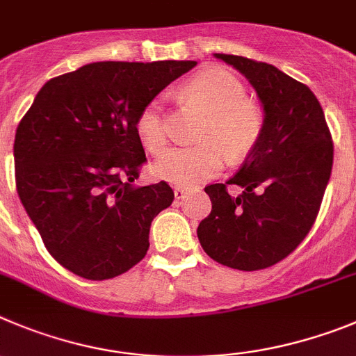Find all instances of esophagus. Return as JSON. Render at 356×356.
Segmentation results:
<instances>
[{
    "mask_svg": "<svg viewBox=\"0 0 356 356\" xmlns=\"http://www.w3.org/2000/svg\"><path fill=\"white\" fill-rule=\"evenodd\" d=\"M185 194H187V188H184V187H175V197H176V200H178V201L184 200Z\"/></svg>",
    "mask_w": 356,
    "mask_h": 356,
    "instance_id": "obj_1",
    "label": "esophagus"
}]
</instances>
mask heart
<instances>
[{"mask_svg": "<svg viewBox=\"0 0 356 356\" xmlns=\"http://www.w3.org/2000/svg\"><path fill=\"white\" fill-rule=\"evenodd\" d=\"M181 95L207 114L200 130L203 143L168 149L152 165V172L169 184L192 187L222 171L226 155L231 161L249 155L263 134L265 116L256 102L245 99L242 81L222 68H208L192 77L181 88ZM136 134L149 153L156 155L164 149L168 125L161 100L153 99L143 107Z\"/></svg>", "mask_w": 356, "mask_h": 356, "instance_id": "1", "label": "heart"}]
</instances>
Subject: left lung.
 I'll return each instance as SVG.
<instances>
[{"label": "left lung", "mask_w": 356, "mask_h": 356, "mask_svg": "<svg viewBox=\"0 0 356 356\" xmlns=\"http://www.w3.org/2000/svg\"><path fill=\"white\" fill-rule=\"evenodd\" d=\"M256 90L265 127L240 171L204 188L211 211L197 227L204 252L220 265L254 272L291 254L307 236L330 180L334 146L316 95L268 63L213 54ZM238 184L243 194H227Z\"/></svg>", "instance_id": "left-lung-1"}]
</instances>
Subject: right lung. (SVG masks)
Here are the masks:
<instances>
[{"label":"right lung","instance_id":"obj_1","mask_svg":"<svg viewBox=\"0 0 356 356\" xmlns=\"http://www.w3.org/2000/svg\"><path fill=\"white\" fill-rule=\"evenodd\" d=\"M195 61H97L47 81L15 132V185L54 259L90 280L146 256L152 220L171 207L165 181L136 187L146 155L143 107Z\"/></svg>","mask_w":356,"mask_h":356}]
</instances>
